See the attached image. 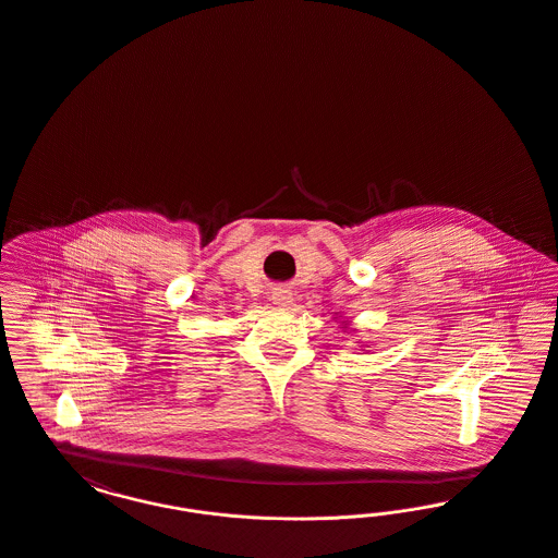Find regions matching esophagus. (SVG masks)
Returning a JSON list of instances; mask_svg holds the SVG:
<instances>
[{"label":"esophagus","mask_w":558,"mask_h":558,"mask_svg":"<svg viewBox=\"0 0 558 558\" xmlns=\"http://www.w3.org/2000/svg\"><path fill=\"white\" fill-rule=\"evenodd\" d=\"M271 301L276 307H282V310H289L292 305V292L289 289H274L271 292Z\"/></svg>","instance_id":"1"}]
</instances>
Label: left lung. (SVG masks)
<instances>
[{
    "mask_svg": "<svg viewBox=\"0 0 558 558\" xmlns=\"http://www.w3.org/2000/svg\"><path fill=\"white\" fill-rule=\"evenodd\" d=\"M341 324H343V328H349V319H343V322H341Z\"/></svg>",
    "mask_w": 558,
    "mask_h": 558,
    "instance_id": "8db88e82",
    "label": "left lung"
}]
</instances>
